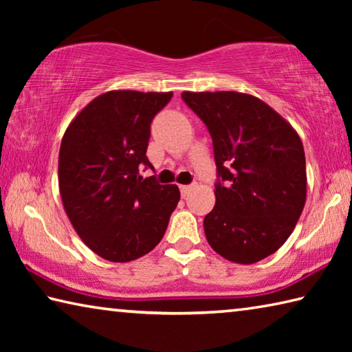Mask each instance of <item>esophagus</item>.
<instances>
[{
  "mask_svg": "<svg viewBox=\"0 0 352 352\" xmlns=\"http://www.w3.org/2000/svg\"><path fill=\"white\" fill-rule=\"evenodd\" d=\"M190 189H192V186H189V184H182V186H180V190H182V195H183V197H186V195L190 192Z\"/></svg>",
  "mask_w": 352,
  "mask_h": 352,
  "instance_id": "obj_1",
  "label": "esophagus"
}]
</instances>
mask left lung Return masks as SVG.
Listing matches in <instances>:
<instances>
[{"label": "left lung", "instance_id": "left-lung-1", "mask_svg": "<svg viewBox=\"0 0 352 352\" xmlns=\"http://www.w3.org/2000/svg\"><path fill=\"white\" fill-rule=\"evenodd\" d=\"M210 130L219 182L204 220L208 243L236 264H254L281 248L306 204L302 142L285 119L252 94L183 91Z\"/></svg>", "mask_w": 352, "mask_h": 352}]
</instances>
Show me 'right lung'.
Wrapping results in <instances>:
<instances>
[{
  "label": "right lung",
  "instance_id": "1",
  "mask_svg": "<svg viewBox=\"0 0 352 352\" xmlns=\"http://www.w3.org/2000/svg\"><path fill=\"white\" fill-rule=\"evenodd\" d=\"M172 91L113 90L77 113L58 152L65 212L83 243L110 262H130L158 245L180 200L177 184L142 178L151 122Z\"/></svg>",
  "mask_w": 352,
  "mask_h": 352
}]
</instances>
